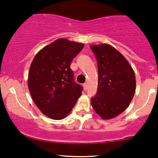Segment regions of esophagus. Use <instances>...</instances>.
<instances>
[{"label":"esophagus","instance_id":"esophagus-1","mask_svg":"<svg viewBox=\"0 0 158 158\" xmlns=\"http://www.w3.org/2000/svg\"><path fill=\"white\" fill-rule=\"evenodd\" d=\"M83 87H84V90H88V84L87 83H85L83 85Z\"/></svg>","mask_w":158,"mask_h":158}]
</instances>
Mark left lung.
<instances>
[{"mask_svg":"<svg viewBox=\"0 0 158 158\" xmlns=\"http://www.w3.org/2000/svg\"><path fill=\"white\" fill-rule=\"evenodd\" d=\"M98 63L96 94L91 98L95 111L104 119L122 113L132 100L136 89L135 73L119 52L109 44L92 45Z\"/></svg>","mask_w":158,"mask_h":158,"instance_id":"obj_1","label":"left lung"}]
</instances>
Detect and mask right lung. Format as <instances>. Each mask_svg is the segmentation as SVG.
Segmentation results:
<instances>
[{"label": "right lung", "mask_w": 158, "mask_h": 158, "mask_svg": "<svg viewBox=\"0 0 158 158\" xmlns=\"http://www.w3.org/2000/svg\"><path fill=\"white\" fill-rule=\"evenodd\" d=\"M83 44L58 39L36 54L30 66L28 86L41 111L52 119H62L81 96L83 87L75 83L70 68Z\"/></svg>", "instance_id": "1"}]
</instances>
